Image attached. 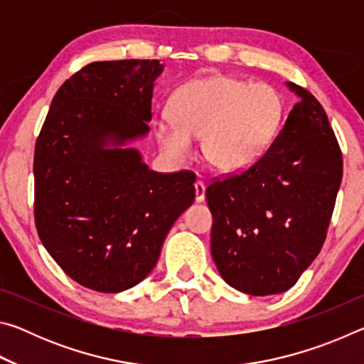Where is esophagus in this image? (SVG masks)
Segmentation results:
<instances>
[{
    "label": "esophagus",
    "instance_id": "34e87169",
    "mask_svg": "<svg viewBox=\"0 0 364 364\" xmlns=\"http://www.w3.org/2000/svg\"><path fill=\"white\" fill-rule=\"evenodd\" d=\"M194 191H196V202H204L205 199V184L200 180L194 183Z\"/></svg>",
    "mask_w": 364,
    "mask_h": 364
}]
</instances>
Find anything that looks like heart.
<instances>
[{"label":"heart","mask_w":364,"mask_h":364,"mask_svg":"<svg viewBox=\"0 0 364 364\" xmlns=\"http://www.w3.org/2000/svg\"><path fill=\"white\" fill-rule=\"evenodd\" d=\"M171 117L157 123L164 151L176 160L202 152L221 171H241L260 160L284 119V97L274 86L230 75L194 78L171 97Z\"/></svg>","instance_id":"b5f03b06"}]
</instances>
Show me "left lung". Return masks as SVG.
Here are the masks:
<instances>
[{
	"label": "left lung",
	"instance_id": "8db88e82",
	"mask_svg": "<svg viewBox=\"0 0 364 364\" xmlns=\"http://www.w3.org/2000/svg\"><path fill=\"white\" fill-rule=\"evenodd\" d=\"M299 101L252 167L205 191L212 257L221 278L249 295L291 289L321 250L342 181V152L318 100Z\"/></svg>",
	"mask_w": 364,
	"mask_h": 364
}]
</instances>
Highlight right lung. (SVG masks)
I'll use <instances>...</instances> for the list:
<instances>
[{
	"instance_id": "obj_1",
	"label": "right lung",
	"mask_w": 364,
	"mask_h": 364,
	"mask_svg": "<svg viewBox=\"0 0 364 364\" xmlns=\"http://www.w3.org/2000/svg\"><path fill=\"white\" fill-rule=\"evenodd\" d=\"M157 59L91 63L65 80L35 144V225L67 276L115 294L143 281L176 218L194 202V173H157L127 143L146 136Z\"/></svg>"
}]
</instances>
